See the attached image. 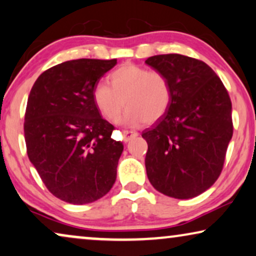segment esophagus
<instances>
[{"mask_svg":"<svg viewBox=\"0 0 256 256\" xmlns=\"http://www.w3.org/2000/svg\"><path fill=\"white\" fill-rule=\"evenodd\" d=\"M122 134H124V142L130 141L132 138H134L138 135V132H134V130H124V132H122Z\"/></svg>","mask_w":256,"mask_h":256,"instance_id":"esophagus-1","label":"esophagus"}]
</instances>
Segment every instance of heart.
Wrapping results in <instances>:
<instances>
[{
	"label": "heart",
	"instance_id": "b5f03b06",
	"mask_svg": "<svg viewBox=\"0 0 256 256\" xmlns=\"http://www.w3.org/2000/svg\"><path fill=\"white\" fill-rule=\"evenodd\" d=\"M108 78L110 86L98 82L92 90L94 104L108 121L118 120L124 104L127 110L122 122L128 126L152 124L166 114L172 92L169 79L162 72L126 62Z\"/></svg>",
	"mask_w": 256,
	"mask_h": 256
}]
</instances>
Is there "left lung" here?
<instances>
[{
	"mask_svg": "<svg viewBox=\"0 0 256 256\" xmlns=\"http://www.w3.org/2000/svg\"><path fill=\"white\" fill-rule=\"evenodd\" d=\"M146 62L166 76L172 92L166 114L142 132L148 143L146 176L160 194L194 198L222 174L233 135L228 92L199 59L169 54L152 56Z\"/></svg>",
	"mask_w": 256,
	"mask_h": 256,
	"instance_id": "1",
	"label": "left lung"
}]
</instances>
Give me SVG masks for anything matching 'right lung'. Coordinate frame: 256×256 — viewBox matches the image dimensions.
<instances>
[{"label": "right lung", "instance_id": "add662e5", "mask_svg": "<svg viewBox=\"0 0 256 256\" xmlns=\"http://www.w3.org/2000/svg\"><path fill=\"white\" fill-rule=\"evenodd\" d=\"M116 59H76L46 70L28 98L24 138L30 162L56 197L88 204L116 180L124 144L92 99L93 87Z\"/></svg>", "mask_w": 256, "mask_h": 256}]
</instances>
